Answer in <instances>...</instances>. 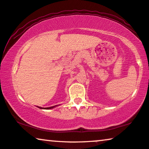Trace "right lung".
<instances>
[{
  "mask_svg": "<svg viewBox=\"0 0 149 149\" xmlns=\"http://www.w3.org/2000/svg\"><path fill=\"white\" fill-rule=\"evenodd\" d=\"M58 105H56V106H51V107H47V108H42V107H39V106H37L40 109H45V110H49V109H52V108H54L57 106Z\"/></svg>",
  "mask_w": 149,
  "mask_h": 149,
  "instance_id": "add662e5",
  "label": "right lung"
}]
</instances>
